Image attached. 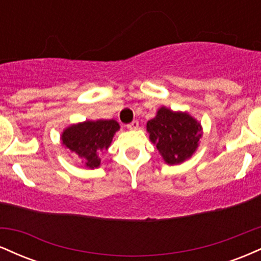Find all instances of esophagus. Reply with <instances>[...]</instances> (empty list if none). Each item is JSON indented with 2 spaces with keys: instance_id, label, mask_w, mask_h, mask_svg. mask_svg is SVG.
Instances as JSON below:
<instances>
[{
  "instance_id": "obj_1",
  "label": "esophagus",
  "mask_w": 261,
  "mask_h": 261,
  "mask_svg": "<svg viewBox=\"0 0 261 261\" xmlns=\"http://www.w3.org/2000/svg\"><path fill=\"white\" fill-rule=\"evenodd\" d=\"M137 127H139V121L137 120H134L133 122H130V124L127 125L128 130H137Z\"/></svg>"
}]
</instances>
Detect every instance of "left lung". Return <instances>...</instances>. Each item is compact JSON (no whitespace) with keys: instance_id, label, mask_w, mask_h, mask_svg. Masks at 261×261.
<instances>
[{"instance_id":"8db88e82","label":"left lung","mask_w":261,"mask_h":261,"mask_svg":"<svg viewBox=\"0 0 261 261\" xmlns=\"http://www.w3.org/2000/svg\"><path fill=\"white\" fill-rule=\"evenodd\" d=\"M149 140L169 166L180 164L196 152L202 137V126L187 112L161 107L146 125Z\"/></svg>"}]
</instances>
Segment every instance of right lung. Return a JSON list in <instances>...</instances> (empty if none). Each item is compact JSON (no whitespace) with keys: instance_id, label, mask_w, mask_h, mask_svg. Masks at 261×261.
I'll list each match as a JSON object with an SVG mask.
<instances>
[{"instance_id":"add662e5","label":"right lung","mask_w":261,"mask_h":261,"mask_svg":"<svg viewBox=\"0 0 261 261\" xmlns=\"http://www.w3.org/2000/svg\"><path fill=\"white\" fill-rule=\"evenodd\" d=\"M120 130L115 120H86L67 126L61 134V143L80 158L87 168L100 166V154L108 151L114 135Z\"/></svg>"}]
</instances>
